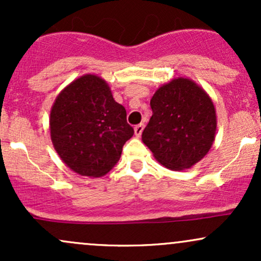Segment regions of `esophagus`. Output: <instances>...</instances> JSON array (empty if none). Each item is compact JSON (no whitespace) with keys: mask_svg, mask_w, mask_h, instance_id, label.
<instances>
[{"mask_svg":"<svg viewBox=\"0 0 261 261\" xmlns=\"http://www.w3.org/2000/svg\"><path fill=\"white\" fill-rule=\"evenodd\" d=\"M143 127H145V125L143 124H139L135 126V135H136L137 137L141 136V134H142V131H143Z\"/></svg>","mask_w":261,"mask_h":261,"instance_id":"34e87169","label":"esophagus"}]
</instances>
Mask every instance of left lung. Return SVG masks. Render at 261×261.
Here are the masks:
<instances>
[{"label": "left lung", "instance_id": "1", "mask_svg": "<svg viewBox=\"0 0 261 261\" xmlns=\"http://www.w3.org/2000/svg\"><path fill=\"white\" fill-rule=\"evenodd\" d=\"M142 141L162 166L182 170L201 161L216 134V112L207 93L188 79L162 86L151 99Z\"/></svg>", "mask_w": 261, "mask_h": 261}]
</instances>
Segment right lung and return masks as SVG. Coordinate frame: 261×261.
<instances>
[{
	"label": "right lung",
	"instance_id": "right-lung-1",
	"mask_svg": "<svg viewBox=\"0 0 261 261\" xmlns=\"http://www.w3.org/2000/svg\"><path fill=\"white\" fill-rule=\"evenodd\" d=\"M50 134L54 147L68 168L97 178L118 163L134 128L106 81L86 74L58 95L50 113Z\"/></svg>",
	"mask_w": 261,
	"mask_h": 261
}]
</instances>
